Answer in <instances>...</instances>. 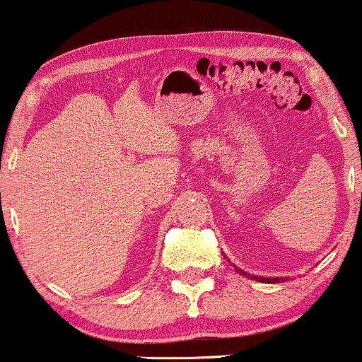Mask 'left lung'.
<instances>
[{
  "label": "left lung",
  "mask_w": 362,
  "mask_h": 362,
  "mask_svg": "<svg viewBox=\"0 0 362 362\" xmlns=\"http://www.w3.org/2000/svg\"><path fill=\"white\" fill-rule=\"evenodd\" d=\"M240 273H242V271H240ZM245 274V273H244ZM250 276V274H249ZM250 278H252V279H257V281H262V283H273V281H279V279H281V278H257V276H250ZM283 281H286V279H283Z\"/></svg>",
  "instance_id": "8db88e82"
}]
</instances>
